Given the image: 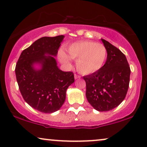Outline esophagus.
<instances>
[{
    "mask_svg": "<svg viewBox=\"0 0 147 147\" xmlns=\"http://www.w3.org/2000/svg\"><path fill=\"white\" fill-rule=\"evenodd\" d=\"M80 78H81V76L78 75H77V74H75V79H80Z\"/></svg>",
    "mask_w": 147,
    "mask_h": 147,
    "instance_id": "esophagus-1",
    "label": "esophagus"
}]
</instances>
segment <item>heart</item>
I'll use <instances>...</instances> for the list:
<instances>
[{
  "label": "heart",
  "mask_w": 147,
  "mask_h": 147,
  "mask_svg": "<svg viewBox=\"0 0 147 147\" xmlns=\"http://www.w3.org/2000/svg\"><path fill=\"white\" fill-rule=\"evenodd\" d=\"M68 56L60 51L58 58L64 64L69 65L70 58L76 60L77 70L84 75L97 72L104 65L107 59V50L101 44L93 41H79L70 44L66 49Z\"/></svg>",
  "instance_id": "obj_1"
}]
</instances>
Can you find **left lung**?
Listing matches in <instances>:
<instances>
[{
  "label": "left lung",
  "mask_w": 147,
  "mask_h": 147,
  "mask_svg": "<svg viewBox=\"0 0 147 147\" xmlns=\"http://www.w3.org/2000/svg\"><path fill=\"white\" fill-rule=\"evenodd\" d=\"M107 50V60L97 72L85 76L86 97L94 109L107 111L118 106L126 97L130 68L126 56L116 47L101 39Z\"/></svg>",
  "instance_id": "obj_1"
}]
</instances>
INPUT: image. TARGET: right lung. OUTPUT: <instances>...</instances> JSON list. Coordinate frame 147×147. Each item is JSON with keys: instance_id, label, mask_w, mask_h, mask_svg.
<instances>
[{"instance_id": "add662e5", "label": "right lung", "mask_w": 147, "mask_h": 147, "mask_svg": "<svg viewBox=\"0 0 147 147\" xmlns=\"http://www.w3.org/2000/svg\"><path fill=\"white\" fill-rule=\"evenodd\" d=\"M64 38L58 36L38 39L21 52L15 67L23 99L42 113L58 111L65 101L66 89L75 81L73 72L60 70L54 57ZM36 63L40 64V69L34 68Z\"/></svg>"}]
</instances>
